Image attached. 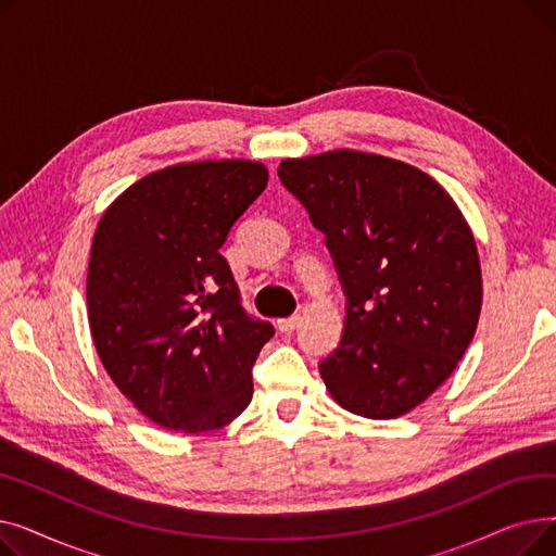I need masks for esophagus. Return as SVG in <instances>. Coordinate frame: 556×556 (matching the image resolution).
<instances>
[{
    "label": "esophagus",
    "mask_w": 556,
    "mask_h": 556,
    "mask_svg": "<svg viewBox=\"0 0 556 556\" xmlns=\"http://www.w3.org/2000/svg\"><path fill=\"white\" fill-rule=\"evenodd\" d=\"M300 325H302V317L300 315H290V317H283V319H279V323H277L281 333H293Z\"/></svg>",
    "instance_id": "1"
}]
</instances>
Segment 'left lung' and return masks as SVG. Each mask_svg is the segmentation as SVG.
I'll use <instances>...</instances> for the list:
<instances>
[{"instance_id":"left-lung-1","label":"left lung","mask_w":556,"mask_h":556,"mask_svg":"<svg viewBox=\"0 0 556 556\" xmlns=\"http://www.w3.org/2000/svg\"><path fill=\"white\" fill-rule=\"evenodd\" d=\"M281 185L325 233L346 315L323 363L344 410L396 419L424 403L471 344L482 275L453 198L424 170L361 151L283 160Z\"/></svg>"}]
</instances>
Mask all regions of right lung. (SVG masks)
Listing matches in <instances>:
<instances>
[{"label": "right lung", "mask_w": 556, "mask_h": 556, "mask_svg": "<svg viewBox=\"0 0 556 556\" xmlns=\"http://www.w3.org/2000/svg\"><path fill=\"white\" fill-rule=\"evenodd\" d=\"M266 185L268 168L250 160L175 164L99 220L87 270L97 352L166 430H218L252 401V367L275 327L245 313L220 248Z\"/></svg>", "instance_id": "1"}]
</instances>
